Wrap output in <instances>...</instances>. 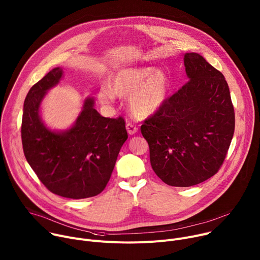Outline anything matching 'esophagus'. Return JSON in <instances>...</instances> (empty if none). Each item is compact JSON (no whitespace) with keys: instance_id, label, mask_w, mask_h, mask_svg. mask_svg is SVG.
I'll return each instance as SVG.
<instances>
[{"instance_id":"esophagus-1","label":"esophagus","mask_w":260,"mask_h":260,"mask_svg":"<svg viewBox=\"0 0 260 260\" xmlns=\"http://www.w3.org/2000/svg\"><path fill=\"white\" fill-rule=\"evenodd\" d=\"M126 131H127V133L129 135H134V134H136L138 132V127L136 125H134L133 123L127 122L126 123Z\"/></svg>"}]
</instances>
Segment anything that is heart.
<instances>
[{"label":"heart","instance_id":"1","mask_svg":"<svg viewBox=\"0 0 260 260\" xmlns=\"http://www.w3.org/2000/svg\"><path fill=\"white\" fill-rule=\"evenodd\" d=\"M170 80L162 71L152 67L125 68L111 74L109 85L100 87L98 98L104 105H111L115 95L128 96L132 112L139 117H149L166 103Z\"/></svg>","mask_w":260,"mask_h":260}]
</instances>
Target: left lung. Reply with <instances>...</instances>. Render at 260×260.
Returning a JSON list of instances; mask_svg holds the SVG:
<instances>
[{"label":"left lung","instance_id":"obj_1","mask_svg":"<svg viewBox=\"0 0 260 260\" xmlns=\"http://www.w3.org/2000/svg\"><path fill=\"white\" fill-rule=\"evenodd\" d=\"M189 78L143 121L154 173L168 185L189 187L214 176L235 132V110L220 71L198 53L184 55Z\"/></svg>","mask_w":260,"mask_h":260}]
</instances>
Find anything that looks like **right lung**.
<instances>
[{"instance_id": "obj_1", "label": "right lung", "mask_w": 260, "mask_h": 260, "mask_svg": "<svg viewBox=\"0 0 260 260\" xmlns=\"http://www.w3.org/2000/svg\"><path fill=\"white\" fill-rule=\"evenodd\" d=\"M55 68L29 89L23 105L21 141L24 156L44 186L67 199L101 193L110 180L120 148L127 139L123 117H103L87 99L72 128L53 133L41 122L39 108L45 92L58 83Z\"/></svg>"}]
</instances>
